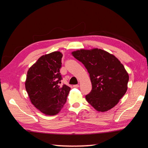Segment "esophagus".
I'll use <instances>...</instances> for the list:
<instances>
[{"label":"esophagus","mask_w":148,"mask_h":148,"mask_svg":"<svg viewBox=\"0 0 148 148\" xmlns=\"http://www.w3.org/2000/svg\"><path fill=\"white\" fill-rule=\"evenodd\" d=\"M73 87H74V88L79 87V85L78 84H77V85H73Z\"/></svg>","instance_id":"esophagus-1"}]
</instances>
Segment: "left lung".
Returning <instances> with one entry per match:
<instances>
[{
  "label": "left lung",
  "mask_w": 148,
  "mask_h": 148,
  "mask_svg": "<svg viewBox=\"0 0 148 148\" xmlns=\"http://www.w3.org/2000/svg\"><path fill=\"white\" fill-rule=\"evenodd\" d=\"M72 53L89 74L92 90L85 96L88 103L101 112L114 107L127 89L129 75L123 65L114 56L98 48Z\"/></svg>",
  "instance_id": "obj_1"
}]
</instances>
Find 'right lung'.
<instances>
[{
	"instance_id": "1",
	"label": "right lung",
	"mask_w": 148,
	"mask_h": 148,
	"mask_svg": "<svg viewBox=\"0 0 148 148\" xmlns=\"http://www.w3.org/2000/svg\"><path fill=\"white\" fill-rule=\"evenodd\" d=\"M63 54L53 52L41 56L29 69L25 88L32 104L47 115H55L63 108L71 87L60 85V69Z\"/></svg>"
}]
</instances>
